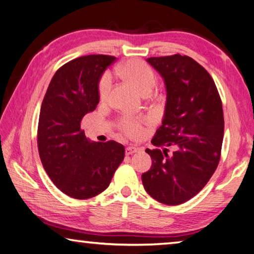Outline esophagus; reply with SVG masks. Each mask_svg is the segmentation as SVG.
<instances>
[{
    "instance_id": "34e87169",
    "label": "esophagus",
    "mask_w": 254,
    "mask_h": 254,
    "mask_svg": "<svg viewBox=\"0 0 254 254\" xmlns=\"http://www.w3.org/2000/svg\"><path fill=\"white\" fill-rule=\"evenodd\" d=\"M139 151V149L135 148V147H132V145H128V147L126 148V154L127 156H130V154H133Z\"/></svg>"
}]
</instances>
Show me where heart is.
<instances>
[{
	"mask_svg": "<svg viewBox=\"0 0 254 254\" xmlns=\"http://www.w3.org/2000/svg\"><path fill=\"white\" fill-rule=\"evenodd\" d=\"M117 70L122 78L132 84L143 95L151 92L156 85V75L152 68L140 59L127 60L118 67ZM111 85V76L106 72L101 77L98 83V97L101 101H105L109 96ZM118 127L123 134L133 139L140 137L144 133L143 121L140 119L122 118L119 120Z\"/></svg>",
	"mask_w": 254,
	"mask_h": 254,
	"instance_id": "obj_1",
	"label": "heart"
}]
</instances>
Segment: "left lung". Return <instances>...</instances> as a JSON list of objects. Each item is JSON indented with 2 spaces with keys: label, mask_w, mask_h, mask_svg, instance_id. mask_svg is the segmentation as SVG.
I'll return each instance as SVG.
<instances>
[{
  "label": "left lung",
  "mask_w": 254,
  "mask_h": 254,
  "mask_svg": "<svg viewBox=\"0 0 254 254\" xmlns=\"http://www.w3.org/2000/svg\"><path fill=\"white\" fill-rule=\"evenodd\" d=\"M147 62L165 80L167 102L162 126L151 140L156 149L145 150L152 165L142 175V184L152 198L179 205L198 194L220 162L222 101L212 76L188 56L151 57Z\"/></svg>",
  "instance_id": "obj_1"
}]
</instances>
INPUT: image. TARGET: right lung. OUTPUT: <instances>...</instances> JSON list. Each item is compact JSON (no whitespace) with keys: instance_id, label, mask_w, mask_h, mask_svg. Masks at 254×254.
I'll return each mask as SVG.
<instances>
[{"instance_id":"right-lung-1","label":"right lung","mask_w":254,"mask_h":254,"mask_svg":"<svg viewBox=\"0 0 254 254\" xmlns=\"http://www.w3.org/2000/svg\"><path fill=\"white\" fill-rule=\"evenodd\" d=\"M114 60L106 55L70 60L56 71L42 101L38 123L42 166L56 187L72 198L104 191L124 159L121 143L89 142L80 127L84 115L96 109L98 81Z\"/></svg>"}]
</instances>
